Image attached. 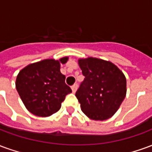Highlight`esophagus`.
<instances>
[{
  "label": "esophagus",
  "mask_w": 152,
  "mask_h": 152,
  "mask_svg": "<svg viewBox=\"0 0 152 152\" xmlns=\"http://www.w3.org/2000/svg\"><path fill=\"white\" fill-rule=\"evenodd\" d=\"M78 88V85L77 84H74L72 86V92L75 93L76 91V89Z\"/></svg>",
  "instance_id": "esophagus-1"
}]
</instances>
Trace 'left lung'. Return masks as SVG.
I'll use <instances>...</instances> for the list:
<instances>
[{"label": "left lung", "instance_id": "8db88e82", "mask_svg": "<svg viewBox=\"0 0 152 152\" xmlns=\"http://www.w3.org/2000/svg\"><path fill=\"white\" fill-rule=\"evenodd\" d=\"M78 63L85 76L76 93L82 112L94 121L107 120L125 98V76L109 61L90 57Z\"/></svg>", "mask_w": 152, "mask_h": 152}]
</instances>
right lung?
I'll return each instance as SVG.
<instances>
[{
  "instance_id": "add662e5",
  "label": "right lung",
  "mask_w": 152,
  "mask_h": 152,
  "mask_svg": "<svg viewBox=\"0 0 152 152\" xmlns=\"http://www.w3.org/2000/svg\"><path fill=\"white\" fill-rule=\"evenodd\" d=\"M67 57L59 60L45 59L31 63L17 76L16 89L29 112L45 117L57 112L66 94L72 89L65 83L60 72V64L66 63Z\"/></svg>"
}]
</instances>
